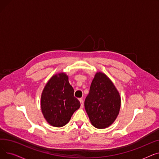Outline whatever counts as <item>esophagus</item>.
Instances as JSON below:
<instances>
[{
    "label": "esophagus",
    "instance_id": "34e87169",
    "mask_svg": "<svg viewBox=\"0 0 159 159\" xmlns=\"http://www.w3.org/2000/svg\"><path fill=\"white\" fill-rule=\"evenodd\" d=\"M79 101L80 102L81 107H83V106H84V101H83L82 98H79Z\"/></svg>",
    "mask_w": 159,
    "mask_h": 159
}]
</instances>
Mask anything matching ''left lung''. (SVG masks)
<instances>
[{"instance_id": "1", "label": "left lung", "mask_w": 159, "mask_h": 159, "mask_svg": "<svg viewBox=\"0 0 159 159\" xmlns=\"http://www.w3.org/2000/svg\"><path fill=\"white\" fill-rule=\"evenodd\" d=\"M120 103L119 93L112 81L104 73L97 72L84 102L91 124L98 129L109 127L117 117Z\"/></svg>"}]
</instances>
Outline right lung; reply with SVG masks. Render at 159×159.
Here are the masks:
<instances>
[{"label":"right lung","instance_id":"add662e5","mask_svg":"<svg viewBox=\"0 0 159 159\" xmlns=\"http://www.w3.org/2000/svg\"><path fill=\"white\" fill-rule=\"evenodd\" d=\"M41 110L52 126L62 127L80 106L65 73L54 75L46 84L41 95Z\"/></svg>","mask_w":159,"mask_h":159}]
</instances>
